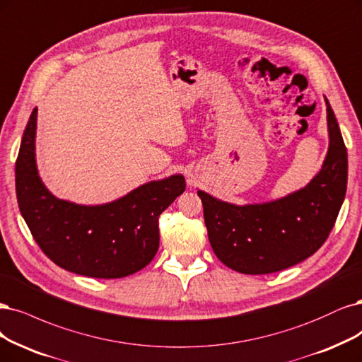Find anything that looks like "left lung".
I'll return each instance as SVG.
<instances>
[{
  "label": "left lung",
  "mask_w": 362,
  "mask_h": 362,
  "mask_svg": "<svg viewBox=\"0 0 362 362\" xmlns=\"http://www.w3.org/2000/svg\"><path fill=\"white\" fill-rule=\"evenodd\" d=\"M328 154L304 189L267 204L233 205L205 192L209 244L224 265L243 274H271L293 267L327 241L346 196L347 151L328 98Z\"/></svg>",
  "instance_id": "1"
}]
</instances>
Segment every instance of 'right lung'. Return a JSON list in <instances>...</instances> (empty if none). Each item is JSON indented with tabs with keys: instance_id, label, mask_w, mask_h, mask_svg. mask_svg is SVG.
Segmentation results:
<instances>
[{
	"instance_id": "obj_1",
	"label": "right lung",
	"mask_w": 362,
	"mask_h": 362,
	"mask_svg": "<svg viewBox=\"0 0 362 362\" xmlns=\"http://www.w3.org/2000/svg\"><path fill=\"white\" fill-rule=\"evenodd\" d=\"M37 107L25 127L16 160V196L33 238L54 264L94 279L138 272L158 250V217L185 190L182 175L146 182L105 205L62 201L35 166Z\"/></svg>"
}]
</instances>
